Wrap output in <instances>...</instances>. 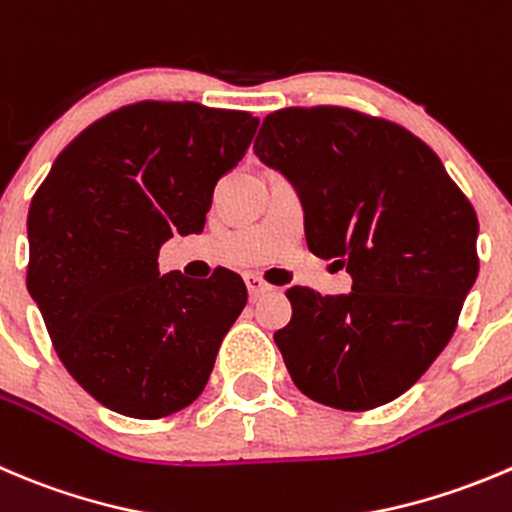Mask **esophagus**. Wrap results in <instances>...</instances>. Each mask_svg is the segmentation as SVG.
<instances>
[{
    "label": "esophagus",
    "instance_id": "1",
    "mask_svg": "<svg viewBox=\"0 0 512 512\" xmlns=\"http://www.w3.org/2000/svg\"><path fill=\"white\" fill-rule=\"evenodd\" d=\"M245 285H247V292H250L252 300H255V297H260L262 292L272 290V285H267V282L257 275H245Z\"/></svg>",
    "mask_w": 512,
    "mask_h": 512
}]
</instances>
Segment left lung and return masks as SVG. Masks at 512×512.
<instances>
[{"label": "left lung", "instance_id": "obj_1", "mask_svg": "<svg viewBox=\"0 0 512 512\" xmlns=\"http://www.w3.org/2000/svg\"><path fill=\"white\" fill-rule=\"evenodd\" d=\"M255 155L295 185L307 247L352 292L290 287L275 332L300 393L337 410L400 398L445 350L478 277V217L440 157L400 124L347 107L267 114Z\"/></svg>", "mask_w": 512, "mask_h": 512}]
</instances>
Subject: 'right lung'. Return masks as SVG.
<instances>
[{
    "instance_id": "obj_1",
    "label": "right lung",
    "mask_w": 512,
    "mask_h": 512,
    "mask_svg": "<svg viewBox=\"0 0 512 512\" xmlns=\"http://www.w3.org/2000/svg\"><path fill=\"white\" fill-rule=\"evenodd\" d=\"M260 119L137 102L79 132L34 192L27 290L69 375L104 408L157 420L200 398L247 302L240 275H160V247L205 227L217 180Z\"/></svg>"
}]
</instances>
